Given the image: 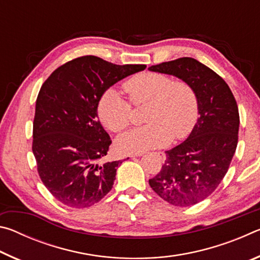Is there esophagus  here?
<instances>
[{
  "instance_id": "esophagus-1",
  "label": "esophagus",
  "mask_w": 260,
  "mask_h": 260,
  "mask_svg": "<svg viewBox=\"0 0 260 260\" xmlns=\"http://www.w3.org/2000/svg\"><path fill=\"white\" fill-rule=\"evenodd\" d=\"M156 155L160 158V160H165V158H166V156H165V153L162 152V151H159V152H155Z\"/></svg>"
}]
</instances>
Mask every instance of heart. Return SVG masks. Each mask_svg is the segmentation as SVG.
Wrapping results in <instances>:
<instances>
[{
    "mask_svg": "<svg viewBox=\"0 0 260 260\" xmlns=\"http://www.w3.org/2000/svg\"><path fill=\"white\" fill-rule=\"evenodd\" d=\"M124 90L135 107L148 104L147 125L131 129L117 140L124 153H140L162 147L171 140L189 135L199 118V98L190 82L173 80L160 72H142L124 83ZM132 105L119 91L110 88L101 96L98 114L102 124L113 133H120L131 121Z\"/></svg>",
    "mask_w": 260,
    "mask_h": 260,
    "instance_id": "heart-1",
    "label": "heart"
}]
</instances>
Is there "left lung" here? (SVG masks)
Listing matches in <instances>:
<instances>
[{
	"mask_svg": "<svg viewBox=\"0 0 260 260\" xmlns=\"http://www.w3.org/2000/svg\"><path fill=\"white\" fill-rule=\"evenodd\" d=\"M150 71L190 82L199 98L196 125L188 139L166 151L149 184L167 203L191 206L209 197L222 181L239 140V108L231 88L210 68L190 57L164 61Z\"/></svg>",
	"mask_w": 260,
	"mask_h": 260,
	"instance_id": "8db88e82",
	"label": "left lung"
}]
</instances>
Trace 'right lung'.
<instances>
[{"label": "right lung", "mask_w": 260, "mask_h": 260, "mask_svg": "<svg viewBox=\"0 0 260 260\" xmlns=\"http://www.w3.org/2000/svg\"><path fill=\"white\" fill-rule=\"evenodd\" d=\"M147 67L82 56L57 68L39 91L32 150L38 173L57 201L89 208L111 190L121 160L105 161L111 139L99 120L105 90Z\"/></svg>", "instance_id": "right-lung-1"}]
</instances>
